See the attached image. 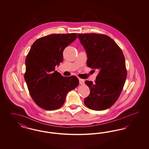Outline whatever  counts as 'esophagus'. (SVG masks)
Masks as SVG:
<instances>
[{"mask_svg": "<svg viewBox=\"0 0 149 149\" xmlns=\"http://www.w3.org/2000/svg\"><path fill=\"white\" fill-rule=\"evenodd\" d=\"M79 84H80V85H83V84H84V80H83V79H79Z\"/></svg>", "mask_w": 149, "mask_h": 149, "instance_id": "1", "label": "esophagus"}]
</instances>
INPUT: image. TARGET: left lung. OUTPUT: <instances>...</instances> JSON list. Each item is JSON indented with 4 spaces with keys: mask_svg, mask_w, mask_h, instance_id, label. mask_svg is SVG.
Returning <instances> with one entry per match:
<instances>
[{
    "mask_svg": "<svg viewBox=\"0 0 149 149\" xmlns=\"http://www.w3.org/2000/svg\"><path fill=\"white\" fill-rule=\"evenodd\" d=\"M87 55V66L98 69L95 83L85 81L90 94L85 106L95 111L113 106L122 92L127 78L125 59L122 50L111 37L96 33L78 34Z\"/></svg>",
    "mask_w": 149,
    "mask_h": 149,
    "instance_id": "left-lung-1",
    "label": "left lung"
}]
</instances>
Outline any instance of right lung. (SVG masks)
I'll return each mask as SVG.
<instances>
[{
  "label": "right lung",
  "instance_id": "obj_1",
  "mask_svg": "<svg viewBox=\"0 0 149 149\" xmlns=\"http://www.w3.org/2000/svg\"><path fill=\"white\" fill-rule=\"evenodd\" d=\"M77 33L51 34L37 40L26 58L24 79L36 103L52 111L64 104L66 94L79 85L75 76H62L55 71L63 61V51L77 38Z\"/></svg>",
  "mask_w": 149,
  "mask_h": 149
}]
</instances>
